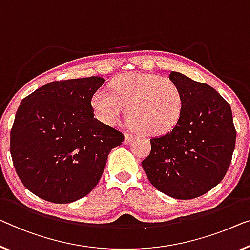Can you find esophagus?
I'll list each match as a JSON object with an SVG mask.
<instances>
[{"mask_svg":"<svg viewBox=\"0 0 250 250\" xmlns=\"http://www.w3.org/2000/svg\"><path fill=\"white\" fill-rule=\"evenodd\" d=\"M132 138L133 136L130 135V133H125V144H129L132 140Z\"/></svg>","mask_w":250,"mask_h":250,"instance_id":"obj_1","label":"esophagus"}]
</instances>
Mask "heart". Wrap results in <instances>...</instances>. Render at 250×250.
<instances>
[{
	"mask_svg": "<svg viewBox=\"0 0 250 250\" xmlns=\"http://www.w3.org/2000/svg\"><path fill=\"white\" fill-rule=\"evenodd\" d=\"M109 91H98L92 98L96 118L104 125H117L128 110L129 124L138 131L161 136L173 130L183 114V91L169 77L125 74L111 82Z\"/></svg>",
	"mask_w": 250,
	"mask_h": 250,
	"instance_id": "obj_1",
	"label": "heart"
}]
</instances>
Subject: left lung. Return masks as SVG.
<instances>
[{
  "mask_svg": "<svg viewBox=\"0 0 250 250\" xmlns=\"http://www.w3.org/2000/svg\"><path fill=\"white\" fill-rule=\"evenodd\" d=\"M184 94L176 126L151 138L141 165L158 191L178 200L195 199L217 186L228 170L236 146L230 104L213 87L172 72Z\"/></svg>",
  "mask_w": 250,
  "mask_h": 250,
  "instance_id": "obj_1",
  "label": "left lung"
}]
</instances>
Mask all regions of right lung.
<instances>
[{
	"label": "right lung",
	"mask_w": 250,
	"mask_h": 250,
	"mask_svg": "<svg viewBox=\"0 0 250 250\" xmlns=\"http://www.w3.org/2000/svg\"><path fill=\"white\" fill-rule=\"evenodd\" d=\"M103 83L96 76L56 81L21 101L10 151L22 184L40 199L70 203L87 195L125 140L94 118L91 101Z\"/></svg>",
	"instance_id": "obj_1"
}]
</instances>
